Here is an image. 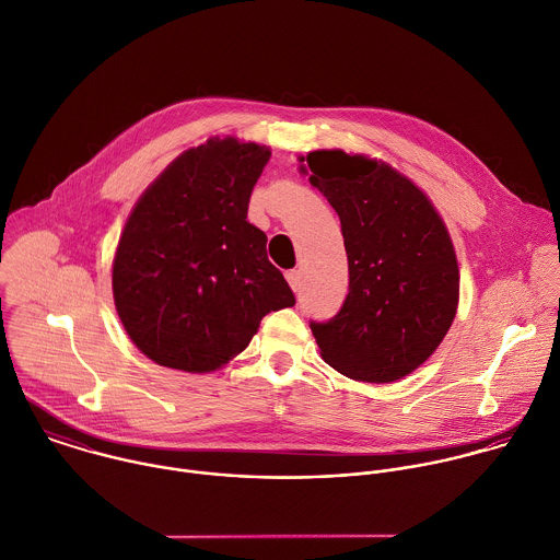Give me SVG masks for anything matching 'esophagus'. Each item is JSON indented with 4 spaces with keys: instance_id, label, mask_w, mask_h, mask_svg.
<instances>
[{
    "instance_id": "1",
    "label": "esophagus",
    "mask_w": 560,
    "mask_h": 560,
    "mask_svg": "<svg viewBox=\"0 0 560 560\" xmlns=\"http://www.w3.org/2000/svg\"><path fill=\"white\" fill-rule=\"evenodd\" d=\"M285 279H288V283H290V288H292L294 292H299V290H301V285H303L301 270H288V272H285Z\"/></svg>"
}]
</instances>
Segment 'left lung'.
<instances>
[{
	"instance_id": "obj_1",
	"label": "left lung",
	"mask_w": 560,
	"mask_h": 560,
	"mask_svg": "<svg viewBox=\"0 0 560 560\" xmlns=\"http://www.w3.org/2000/svg\"><path fill=\"white\" fill-rule=\"evenodd\" d=\"M341 223L348 294L334 318L312 320L323 359L363 383H392L422 365L446 337L458 303V266L446 224L427 195L392 166L307 155Z\"/></svg>"
}]
</instances>
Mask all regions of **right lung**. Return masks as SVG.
I'll list each match as a JSON object with an SVG mask.
<instances>
[{
  "instance_id": "right-lung-1",
  "label": "right lung",
  "mask_w": 560,
  "mask_h": 560,
  "mask_svg": "<svg viewBox=\"0 0 560 560\" xmlns=\"http://www.w3.org/2000/svg\"><path fill=\"white\" fill-rule=\"evenodd\" d=\"M270 149L212 138L182 153L140 197L114 255L113 292L131 341L155 363L212 372L266 314L296 303L246 221Z\"/></svg>"
}]
</instances>
